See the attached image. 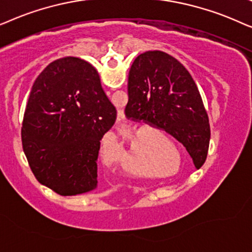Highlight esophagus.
Here are the masks:
<instances>
[{"label": "esophagus", "mask_w": 252, "mask_h": 252, "mask_svg": "<svg viewBox=\"0 0 252 252\" xmlns=\"http://www.w3.org/2000/svg\"><path fill=\"white\" fill-rule=\"evenodd\" d=\"M117 120H119V121L124 120V114L122 112H119V115H117Z\"/></svg>", "instance_id": "obj_1"}]
</instances>
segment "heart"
Listing matches in <instances>:
<instances>
[{
	"label": "heart",
	"instance_id": "b5f03b06",
	"mask_svg": "<svg viewBox=\"0 0 252 252\" xmlns=\"http://www.w3.org/2000/svg\"><path fill=\"white\" fill-rule=\"evenodd\" d=\"M136 132H138L136 129H132L131 131H130V133H136ZM156 137L158 140H167L166 137L160 132H158ZM136 156H137V151L133 149V147H131V149L129 150L128 154H126V158L123 160L122 169L126 170V172H128V173H131V174H144L142 170H139V168H136V166H135ZM145 175H147L146 173H145Z\"/></svg>",
	"mask_w": 252,
	"mask_h": 252
}]
</instances>
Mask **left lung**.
Returning a JSON list of instances; mask_svg holds the SVG:
<instances>
[{
	"label": "left lung",
	"mask_w": 252,
	"mask_h": 252,
	"mask_svg": "<svg viewBox=\"0 0 252 252\" xmlns=\"http://www.w3.org/2000/svg\"><path fill=\"white\" fill-rule=\"evenodd\" d=\"M126 116L161 129L186 147L196 168L205 162L211 129L196 83L175 58L160 50L137 56L129 72Z\"/></svg>",
	"instance_id": "left-lung-1"
}]
</instances>
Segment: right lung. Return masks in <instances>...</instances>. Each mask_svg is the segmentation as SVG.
<instances>
[{
    "label": "right lung",
    "instance_id": "obj_1",
    "mask_svg": "<svg viewBox=\"0 0 252 252\" xmlns=\"http://www.w3.org/2000/svg\"><path fill=\"white\" fill-rule=\"evenodd\" d=\"M116 115L89 62L63 58L47 65L33 83L22 128L38 182L61 196L95 189L100 140Z\"/></svg>",
    "mask_w": 252,
    "mask_h": 252
}]
</instances>
